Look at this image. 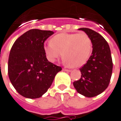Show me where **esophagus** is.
Returning <instances> with one entry per match:
<instances>
[{
    "mask_svg": "<svg viewBox=\"0 0 121 121\" xmlns=\"http://www.w3.org/2000/svg\"><path fill=\"white\" fill-rule=\"evenodd\" d=\"M63 71H67V72H71V70H70V69H65V68H63Z\"/></svg>",
    "mask_w": 121,
    "mask_h": 121,
    "instance_id": "34e87169",
    "label": "esophagus"
}]
</instances>
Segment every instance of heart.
<instances>
[{"mask_svg":"<svg viewBox=\"0 0 121 121\" xmlns=\"http://www.w3.org/2000/svg\"><path fill=\"white\" fill-rule=\"evenodd\" d=\"M92 49V40L88 35L60 33L44 46V51L50 62H55L62 55L64 63L72 67L84 65L90 58Z\"/></svg>","mask_w":121,"mask_h":121,"instance_id":"1","label":"heart"}]
</instances>
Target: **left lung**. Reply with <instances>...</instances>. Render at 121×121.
Returning <instances> with one entry per match:
<instances>
[{"instance_id": "obj_1", "label": "left lung", "mask_w": 121, "mask_h": 121, "mask_svg": "<svg viewBox=\"0 0 121 121\" xmlns=\"http://www.w3.org/2000/svg\"><path fill=\"white\" fill-rule=\"evenodd\" d=\"M90 37L92 44V53L90 58L80 69L81 77L73 82L77 92L85 97L92 98L104 91L110 82L113 61L108 42L101 35L88 28H80Z\"/></svg>"}]
</instances>
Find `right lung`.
Listing matches in <instances>:
<instances>
[{
	"label": "right lung",
	"instance_id": "add662e5",
	"mask_svg": "<svg viewBox=\"0 0 121 121\" xmlns=\"http://www.w3.org/2000/svg\"><path fill=\"white\" fill-rule=\"evenodd\" d=\"M51 31L33 29L17 39L8 58V72L11 83L20 95L39 98L50 87L61 67L48 61L44 51V41Z\"/></svg>",
	"mask_w": 121,
	"mask_h": 121
}]
</instances>
